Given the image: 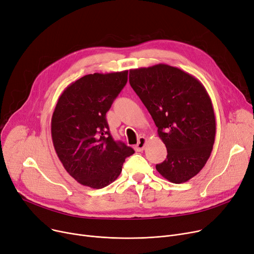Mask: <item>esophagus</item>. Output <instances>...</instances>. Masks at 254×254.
I'll return each mask as SVG.
<instances>
[{
  "label": "esophagus",
  "mask_w": 254,
  "mask_h": 254,
  "mask_svg": "<svg viewBox=\"0 0 254 254\" xmlns=\"http://www.w3.org/2000/svg\"><path fill=\"white\" fill-rule=\"evenodd\" d=\"M146 143H147V139H146L145 137H140L139 139H138V143H137V145L135 146V149H136V151H143L144 150V148H145V146H146Z\"/></svg>",
  "instance_id": "34e87169"
}]
</instances>
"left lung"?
<instances>
[{"mask_svg": "<svg viewBox=\"0 0 254 254\" xmlns=\"http://www.w3.org/2000/svg\"><path fill=\"white\" fill-rule=\"evenodd\" d=\"M129 84L167 147L157 172L173 183L189 181L204 168L215 141V115L206 88L194 76L165 64L130 70Z\"/></svg>", "mask_w": 254, "mask_h": 254, "instance_id": "left-lung-1", "label": "left lung"}]
</instances>
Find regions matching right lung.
<instances>
[{"instance_id": "add662e5", "label": "right lung", "mask_w": 254, "mask_h": 254, "mask_svg": "<svg viewBox=\"0 0 254 254\" xmlns=\"http://www.w3.org/2000/svg\"><path fill=\"white\" fill-rule=\"evenodd\" d=\"M128 71L88 74L60 96L51 138L64 168L80 184L100 190L117 179L134 149L110 135L106 113L127 82Z\"/></svg>"}]
</instances>
